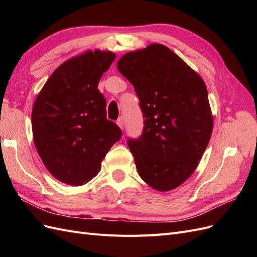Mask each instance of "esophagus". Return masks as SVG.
<instances>
[{"mask_svg":"<svg viewBox=\"0 0 257 257\" xmlns=\"http://www.w3.org/2000/svg\"><path fill=\"white\" fill-rule=\"evenodd\" d=\"M116 124H118V126L123 130L124 128V119L122 118V116H120V118L116 120Z\"/></svg>","mask_w":257,"mask_h":257,"instance_id":"obj_1","label":"esophagus"}]
</instances>
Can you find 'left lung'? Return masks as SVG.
Instances as JSON below:
<instances>
[{"label": "left lung", "mask_w": 257, "mask_h": 257, "mask_svg": "<svg viewBox=\"0 0 257 257\" xmlns=\"http://www.w3.org/2000/svg\"><path fill=\"white\" fill-rule=\"evenodd\" d=\"M116 66L144 113L143 135L128 141L138 174L152 189L172 191L195 172L212 134L206 83L162 44L127 52Z\"/></svg>", "instance_id": "left-lung-1"}]
</instances>
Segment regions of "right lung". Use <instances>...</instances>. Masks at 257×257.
Instances as JSON below:
<instances>
[{"instance_id":"add662e5","label":"right lung","mask_w":257,"mask_h":257,"mask_svg":"<svg viewBox=\"0 0 257 257\" xmlns=\"http://www.w3.org/2000/svg\"><path fill=\"white\" fill-rule=\"evenodd\" d=\"M115 59L88 50L62 63L38 93L32 109L36 151L59 181L80 186L94 178L122 132L106 118L98 81Z\"/></svg>"}]
</instances>
